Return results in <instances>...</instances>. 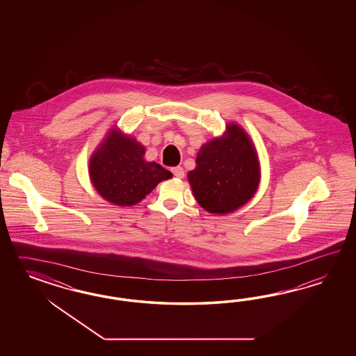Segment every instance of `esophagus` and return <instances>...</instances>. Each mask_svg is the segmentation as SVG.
<instances>
[{
	"instance_id": "esophagus-1",
	"label": "esophagus",
	"mask_w": 356,
	"mask_h": 356,
	"mask_svg": "<svg viewBox=\"0 0 356 356\" xmlns=\"http://www.w3.org/2000/svg\"><path fill=\"white\" fill-rule=\"evenodd\" d=\"M172 173L173 176H175V177H177V179H183L184 176H185L183 167H173Z\"/></svg>"
}]
</instances>
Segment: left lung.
Returning <instances> with one entry per match:
<instances>
[{"instance_id": "8db88e82", "label": "left lung", "mask_w": 356, "mask_h": 356, "mask_svg": "<svg viewBox=\"0 0 356 356\" xmlns=\"http://www.w3.org/2000/svg\"><path fill=\"white\" fill-rule=\"evenodd\" d=\"M259 162L245 130L228 124L225 136L205 143L188 173L194 198L213 214H228L245 205L259 188Z\"/></svg>"}]
</instances>
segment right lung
Returning <instances> with one entry per match:
<instances>
[{"label": "right lung", "mask_w": 356, "mask_h": 356, "mask_svg": "<svg viewBox=\"0 0 356 356\" xmlns=\"http://www.w3.org/2000/svg\"><path fill=\"white\" fill-rule=\"evenodd\" d=\"M88 173L97 193L118 206L138 204L158 184L172 177L161 164L145 161V147L119 129H111L99 145Z\"/></svg>", "instance_id": "1"}]
</instances>
